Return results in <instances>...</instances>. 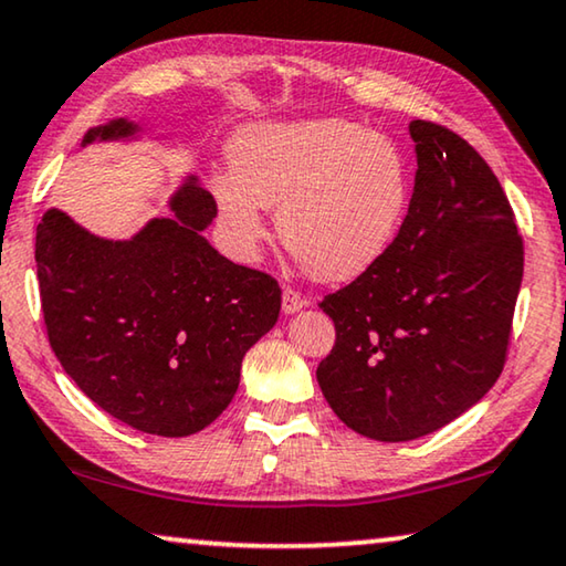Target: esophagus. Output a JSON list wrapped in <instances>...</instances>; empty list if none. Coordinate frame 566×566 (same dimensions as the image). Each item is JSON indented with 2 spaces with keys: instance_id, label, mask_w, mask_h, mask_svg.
Instances as JSON below:
<instances>
[{
  "instance_id": "obj_1",
  "label": "esophagus",
  "mask_w": 566,
  "mask_h": 566,
  "mask_svg": "<svg viewBox=\"0 0 566 566\" xmlns=\"http://www.w3.org/2000/svg\"><path fill=\"white\" fill-rule=\"evenodd\" d=\"M308 301L303 298L298 291L293 289H283V313H298L301 308H306Z\"/></svg>"
}]
</instances>
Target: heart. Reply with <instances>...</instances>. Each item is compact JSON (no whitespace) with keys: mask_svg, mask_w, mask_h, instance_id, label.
I'll list each match as a JSON object with an SVG mask.
<instances>
[{"mask_svg":"<svg viewBox=\"0 0 566 566\" xmlns=\"http://www.w3.org/2000/svg\"><path fill=\"white\" fill-rule=\"evenodd\" d=\"M232 171L212 177L224 238L245 263L275 210L283 245L303 271L354 281L387 258L412 205V169L392 138L344 118L240 128Z\"/></svg>","mask_w":566,"mask_h":566,"instance_id":"b5f03b06","label":"heart"}]
</instances>
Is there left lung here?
I'll return each mask as SVG.
<instances>
[{
	"instance_id": "1",
	"label": "left lung",
	"mask_w": 566,
	"mask_h": 566,
	"mask_svg": "<svg viewBox=\"0 0 566 566\" xmlns=\"http://www.w3.org/2000/svg\"><path fill=\"white\" fill-rule=\"evenodd\" d=\"M417 171L399 240L379 265L318 303L336 326L316 379L364 438L417 440L495 385L524 275L514 210L483 156L412 120Z\"/></svg>"
}]
</instances>
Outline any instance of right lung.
I'll return each mask as SVG.
<instances>
[{
    "instance_id": "obj_1",
    "label": "right lung",
    "mask_w": 566,
    "mask_h": 566,
    "mask_svg": "<svg viewBox=\"0 0 566 566\" xmlns=\"http://www.w3.org/2000/svg\"><path fill=\"white\" fill-rule=\"evenodd\" d=\"M138 126L108 120L83 136L134 138ZM132 240L91 234L52 207L34 238L48 338L81 392L132 428L185 438L232 402L242 356L275 326V277L234 265L202 230L214 197L189 177Z\"/></svg>"
}]
</instances>
